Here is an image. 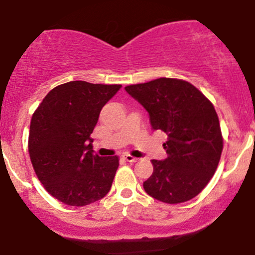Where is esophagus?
<instances>
[{"instance_id":"34e87169","label":"esophagus","mask_w":255,"mask_h":255,"mask_svg":"<svg viewBox=\"0 0 255 255\" xmlns=\"http://www.w3.org/2000/svg\"><path fill=\"white\" fill-rule=\"evenodd\" d=\"M122 157H123V159H126V160H127V162H129V163H134V162H137V160H138V158L133 157V155L128 154V153L123 154Z\"/></svg>"}]
</instances>
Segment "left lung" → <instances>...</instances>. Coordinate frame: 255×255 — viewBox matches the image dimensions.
Segmentation results:
<instances>
[{
  "label": "left lung",
  "instance_id": "8db88e82",
  "mask_svg": "<svg viewBox=\"0 0 255 255\" xmlns=\"http://www.w3.org/2000/svg\"><path fill=\"white\" fill-rule=\"evenodd\" d=\"M126 91L149 113L153 129L168 135V157L153 159V173L143 188L157 201L178 204L198 196L212 179L223 150V135L214 106L192 83L157 78Z\"/></svg>",
  "mask_w": 255,
  "mask_h": 255
}]
</instances>
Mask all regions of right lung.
<instances>
[{"mask_svg":"<svg viewBox=\"0 0 255 255\" xmlns=\"http://www.w3.org/2000/svg\"><path fill=\"white\" fill-rule=\"evenodd\" d=\"M121 87L71 81L49 91L32 115L28 153L34 173L62 203L83 207L110 192L120 158L95 154L91 134Z\"/></svg>","mask_w":255,"mask_h":255,"instance_id":"1","label":"right lung"}]
</instances>
